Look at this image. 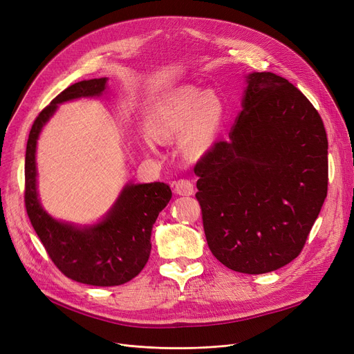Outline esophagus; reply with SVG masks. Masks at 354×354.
I'll list each match as a JSON object with an SVG mask.
<instances>
[{
  "label": "esophagus",
  "instance_id": "34e87169",
  "mask_svg": "<svg viewBox=\"0 0 354 354\" xmlns=\"http://www.w3.org/2000/svg\"><path fill=\"white\" fill-rule=\"evenodd\" d=\"M174 191L178 195H183V196H189L194 194V183L189 179H179L175 182L174 185Z\"/></svg>",
  "mask_w": 354,
  "mask_h": 354
}]
</instances>
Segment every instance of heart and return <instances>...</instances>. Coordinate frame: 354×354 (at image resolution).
<instances>
[{"label":"heart","mask_w":354,"mask_h":354,"mask_svg":"<svg viewBox=\"0 0 354 354\" xmlns=\"http://www.w3.org/2000/svg\"><path fill=\"white\" fill-rule=\"evenodd\" d=\"M224 119L225 104L218 93L182 88L155 103L149 113V127L159 140L183 132V152L201 158L212 149Z\"/></svg>","instance_id":"1"}]
</instances>
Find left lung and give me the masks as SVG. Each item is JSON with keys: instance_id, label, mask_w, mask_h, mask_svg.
<instances>
[{"instance_id": "left-lung-1", "label": "left lung", "mask_w": 354, "mask_h": 354, "mask_svg": "<svg viewBox=\"0 0 354 354\" xmlns=\"http://www.w3.org/2000/svg\"><path fill=\"white\" fill-rule=\"evenodd\" d=\"M228 140L195 165L207 243L219 263L264 274L299 257L327 196V135L303 93L251 73Z\"/></svg>"}]
</instances>
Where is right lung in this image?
I'll use <instances>...</instances> for the list:
<instances>
[{
  "label": "right lung",
  "mask_w": 354,
  "mask_h": 354,
  "mask_svg": "<svg viewBox=\"0 0 354 354\" xmlns=\"http://www.w3.org/2000/svg\"><path fill=\"white\" fill-rule=\"evenodd\" d=\"M107 79L74 83L54 97L34 120L26 151L27 215L54 266L71 280L113 287L135 278L151 255L152 227L172 198L169 185L127 183L116 203L96 225L76 227L50 216L37 194L35 149L43 126L59 104L79 97H96L106 90Z\"/></svg>",
  "instance_id": "add662e5"
}]
</instances>
